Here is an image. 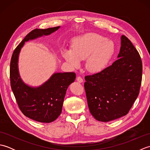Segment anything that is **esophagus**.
Listing matches in <instances>:
<instances>
[{
	"mask_svg": "<svg viewBox=\"0 0 150 150\" xmlns=\"http://www.w3.org/2000/svg\"><path fill=\"white\" fill-rule=\"evenodd\" d=\"M77 81L79 82H80V83H82V82H83V79H82V78L81 77H77Z\"/></svg>",
	"mask_w": 150,
	"mask_h": 150,
	"instance_id": "34e87169",
	"label": "esophagus"
}]
</instances>
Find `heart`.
I'll return each instance as SVG.
<instances>
[{"instance_id":"obj_1","label":"heart","mask_w":150,"mask_h":150,"mask_svg":"<svg viewBox=\"0 0 150 150\" xmlns=\"http://www.w3.org/2000/svg\"><path fill=\"white\" fill-rule=\"evenodd\" d=\"M115 52L113 43L96 33H88L75 38L71 49L63 50V57L73 68H79L85 60L86 68L98 72L105 68Z\"/></svg>"}]
</instances>
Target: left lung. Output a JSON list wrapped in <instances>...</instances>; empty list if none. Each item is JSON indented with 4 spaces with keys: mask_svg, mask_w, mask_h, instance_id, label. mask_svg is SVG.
<instances>
[{
    "mask_svg": "<svg viewBox=\"0 0 150 150\" xmlns=\"http://www.w3.org/2000/svg\"><path fill=\"white\" fill-rule=\"evenodd\" d=\"M117 58L103 71L85 77L89 110L95 119L101 122L128 114L139 93L142 60L138 51L124 35L121 37Z\"/></svg>",
    "mask_w": 150,
    "mask_h": 150,
    "instance_id": "8db88e82",
    "label": "left lung"
}]
</instances>
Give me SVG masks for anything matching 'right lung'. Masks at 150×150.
Listing matches in <instances>:
<instances>
[{
    "mask_svg": "<svg viewBox=\"0 0 150 150\" xmlns=\"http://www.w3.org/2000/svg\"><path fill=\"white\" fill-rule=\"evenodd\" d=\"M59 28L57 26L32 30L16 47L11 59V87L18 108L25 116L40 122L50 123L58 118L61 113L67 89L74 82L76 75L74 72L55 73L40 86H29L24 83L19 75L18 55L25 42L48 35Z\"/></svg>",
    "mask_w": 150,
    "mask_h": 150,
    "instance_id": "add662e5",
    "label": "right lung"
}]
</instances>
